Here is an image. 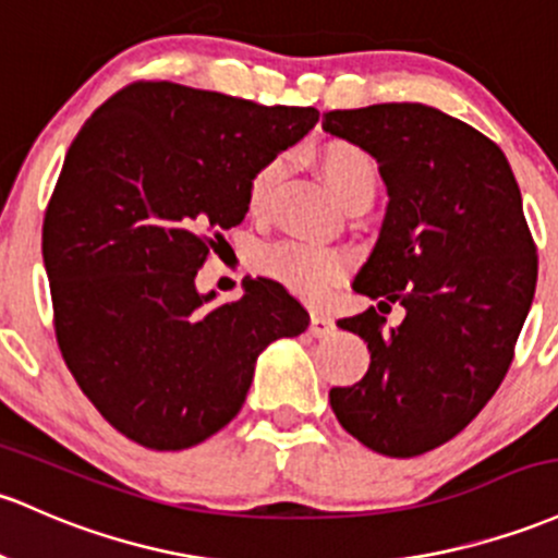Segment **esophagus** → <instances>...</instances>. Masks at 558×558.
<instances>
[{
    "label": "esophagus",
    "mask_w": 558,
    "mask_h": 558,
    "mask_svg": "<svg viewBox=\"0 0 558 558\" xmlns=\"http://www.w3.org/2000/svg\"><path fill=\"white\" fill-rule=\"evenodd\" d=\"M336 330V323L330 320L328 315H323V312H312L310 317V333L315 336V339H323V336H330Z\"/></svg>",
    "instance_id": "34e87169"
}]
</instances>
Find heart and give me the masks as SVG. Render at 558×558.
<instances>
[{
  "label": "heart",
  "instance_id": "b5f03b06",
  "mask_svg": "<svg viewBox=\"0 0 558 558\" xmlns=\"http://www.w3.org/2000/svg\"><path fill=\"white\" fill-rule=\"evenodd\" d=\"M317 167H320L336 198L341 201V206H347L354 198H373L376 195V163L360 145L344 143V140L326 143L317 150ZM286 169H289V158L272 156L254 171L248 182L251 211L262 214L267 209ZM256 265L267 278H272L275 283H280L296 296L307 299V302H323L344 280L349 256L339 248L315 246V243L280 241L262 248L256 256Z\"/></svg>",
  "mask_w": 558,
  "mask_h": 558
}]
</instances>
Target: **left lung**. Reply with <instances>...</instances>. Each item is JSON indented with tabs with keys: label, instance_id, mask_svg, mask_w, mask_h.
<instances>
[{
	"label": "left lung",
	"instance_id": "8db88e82",
	"mask_svg": "<svg viewBox=\"0 0 558 558\" xmlns=\"http://www.w3.org/2000/svg\"><path fill=\"white\" fill-rule=\"evenodd\" d=\"M323 130L376 158L389 195L352 289L405 307L389 330L373 307L339 320L371 365L330 408L365 448L421 456L463 432L511 365L537 283L522 193L493 140L432 106L330 110Z\"/></svg>",
	"mask_w": 558,
	"mask_h": 558
}]
</instances>
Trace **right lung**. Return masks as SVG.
<instances>
[{"label": "right lung", "instance_id": "1", "mask_svg": "<svg viewBox=\"0 0 558 558\" xmlns=\"http://www.w3.org/2000/svg\"><path fill=\"white\" fill-rule=\"evenodd\" d=\"M315 108L256 106L137 82L89 116L41 228L54 333L97 413L148 450H185L246 402L256 357L310 315L275 280L211 307L195 275L248 211L254 171L317 124Z\"/></svg>", "mask_w": 558, "mask_h": 558}]
</instances>
